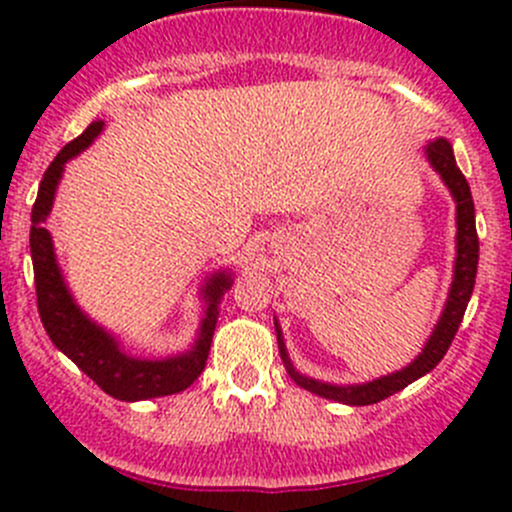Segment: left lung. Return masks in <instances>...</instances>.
I'll list each match as a JSON object with an SVG mask.
<instances>
[{"label":"left lung","mask_w":512,"mask_h":512,"mask_svg":"<svg viewBox=\"0 0 512 512\" xmlns=\"http://www.w3.org/2000/svg\"><path fill=\"white\" fill-rule=\"evenodd\" d=\"M428 160H431L433 168L441 173L443 183L451 190L453 200H456V223H458V257H456V275H453L451 294H448L446 309H443L441 319H438L436 329H433L431 339L426 342L423 352L418 354L416 361H411L406 369L396 371V374L381 376V379L369 381V384L359 386H332L322 384V381H314L302 376L299 371H294V366L289 364V356L285 352V342H282L280 327H277V344H280V356L285 361L289 376L294 379V384L302 386V389L312 391V394L324 396V399L342 401V404L352 406H369L376 401H384L386 396L396 394V391L406 389L411 381L421 379L423 374H428L431 369H436L438 361L443 359L451 347L453 337H456L458 327L463 322V314H466L468 302H471L473 285H476V272H478V232H476V208H473V195L468 188L466 175L458 170L456 158H453L451 143L438 138L436 143L426 148Z\"/></svg>","instance_id":"8db88e82"}]
</instances>
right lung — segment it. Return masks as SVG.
Listing matches in <instances>:
<instances>
[{
	"label": "right lung",
	"instance_id": "right-lung-1",
	"mask_svg": "<svg viewBox=\"0 0 512 512\" xmlns=\"http://www.w3.org/2000/svg\"><path fill=\"white\" fill-rule=\"evenodd\" d=\"M103 121H94L79 138L66 143L59 156L51 160L41 178L39 195L32 208V232H29V245H32L34 262V285H36V307H39L41 324L56 349H61L89 379H94L108 396L121 401H143L156 399V396L178 394L188 389L205 369V361L210 354V342H213L215 324H218V302L223 292L232 285L230 275L220 272L205 287V299H208V312H205L200 337L195 342L193 352L173 359L151 361L136 359L118 349L116 339L111 334L96 327L89 317H84L79 307L71 299L69 289L61 280L59 265L54 257V245L46 230V215L54 205L56 185H59L64 163L69 158L79 156L86 146L101 133Z\"/></svg>",
	"mask_w": 512,
	"mask_h": 512
}]
</instances>
